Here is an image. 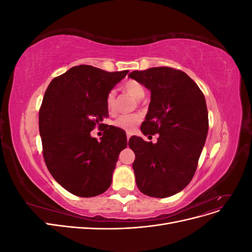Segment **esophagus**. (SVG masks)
<instances>
[{
  "instance_id": "obj_1",
  "label": "esophagus",
  "mask_w": 252,
  "mask_h": 252,
  "mask_svg": "<svg viewBox=\"0 0 252 252\" xmlns=\"http://www.w3.org/2000/svg\"><path fill=\"white\" fill-rule=\"evenodd\" d=\"M130 136H131V133L130 132H127V140L129 141V139H130Z\"/></svg>"
}]
</instances>
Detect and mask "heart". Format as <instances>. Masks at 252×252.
Instances as JSON below:
<instances>
[{
  "label": "heart",
  "instance_id": "heart-1",
  "mask_svg": "<svg viewBox=\"0 0 252 252\" xmlns=\"http://www.w3.org/2000/svg\"><path fill=\"white\" fill-rule=\"evenodd\" d=\"M124 90L128 94H130L136 100H142L145 95V90L139 82L136 81H128L124 84ZM117 105V96L114 91L110 93L106 96V107H107L109 112H113L116 110ZM140 116L138 114H122L116 121L113 122V125L119 127L127 132H131L134 130V128L140 123Z\"/></svg>",
  "mask_w": 252,
  "mask_h": 252
}]
</instances>
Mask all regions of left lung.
<instances>
[{"label":"left lung","instance_id":"obj_1","mask_svg":"<svg viewBox=\"0 0 252 252\" xmlns=\"http://www.w3.org/2000/svg\"><path fill=\"white\" fill-rule=\"evenodd\" d=\"M150 91L141 130L158 133L157 143L140 136L129 140L135 159L136 186L148 196L168 197L193 178L208 133V111L203 93L188 74L170 67H152L128 75Z\"/></svg>","mask_w":252,"mask_h":252}]
</instances>
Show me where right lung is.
<instances>
[{"instance_id": "add662e5", "label": "right lung", "mask_w": 252, "mask_h": 252, "mask_svg": "<svg viewBox=\"0 0 252 252\" xmlns=\"http://www.w3.org/2000/svg\"><path fill=\"white\" fill-rule=\"evenodd\" d=\"M128 72L74 66L45 91L39 112L44 159L53 179L74 195L96 196L111 185L126 133L109 126L98 142L90 132L108 117L106 96Z\"/></svg>"}]
</instances>
